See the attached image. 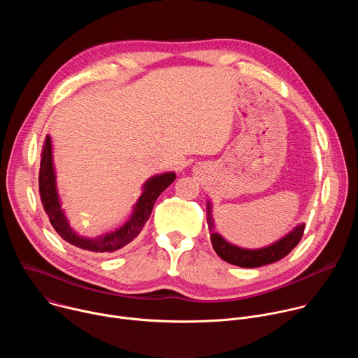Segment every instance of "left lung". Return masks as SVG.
Here are the masks:
<instances>
[{"mask_svg":"<svg viewBox=\"0 0 358 358\" xmlns=\"http://www.w3.org/2000/svg\"><path fill=\"white\" fill-rule=\"evenodd\" d=\"M208 210H210V206H208ZM210 225H213L211 215H210ZM303 232H304V224L297 225L290 234H287L285 238L275 242L273 245L262 249H255V250L242 249L235 245H231L217 232L211 234V242L218 257L225 262L241 266V268H259L264 265L278 262L282 258H285L286 255L293 248H296V245L300 242Z\"/></svg>","mask_w":358,"mask_h":358,"instance_id":"8db88e82","label":"left lung"}]
</instances>
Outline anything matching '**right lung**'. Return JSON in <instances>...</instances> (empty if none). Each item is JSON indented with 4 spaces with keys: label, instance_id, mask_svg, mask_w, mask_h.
<instances>
[{
    "label": "right lung",
    "instance_id": "obj_1",
    "mask_svg": "<svg viewBox=\"0 0 358 358\" xmlns=\"http://www.w3.org/2000/svg\"><path fill=\"white\" fill-rule=\"evenodd\" d=\"M176 180L174 173H166L150 178L144 184V191L138 198L131 218L117 231L100 235L97 238H83L72 231L64 211L61 210V202L57 192L55 173L52 166V150H50V138L46 136L42 151H41V169H39V196L42 207L49 218L50 225L58 232V235L69 242L71 245L89 250L93 253H113L127 243H130L143 229L148 221L152 207L160 196V194Z\"/></svg>",
    "mask_w": 358,
    "mask_h": 358
}]
</instances>
